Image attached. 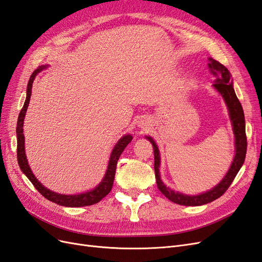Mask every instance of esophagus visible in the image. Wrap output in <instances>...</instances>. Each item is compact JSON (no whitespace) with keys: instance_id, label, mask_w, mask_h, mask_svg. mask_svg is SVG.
<instances>
[{"instance_id":"34e87169","label":"esophagus","mask_w":262,"mask_h":262,"mask_svg":"<svg viewBox=\"0 0 262 262\" xmlns=\"http://www.w3.org/2000/svg\"><path fill=\"white\" fill-rule=\"evenodd\" d=\"M146 123H147V122H146V120L141 119V121H140V125H141V127H142V125H147Z\"/></svg>"}]
</instances>
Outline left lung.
<instances>
[{"label": "left lung", "mask_w": 262, "mask_h": 262, "mask_svg": "<svg viewBox=\"0 0 262 262\" xmlns=\"http://www.w3.org/2000/svg\"><path fill=\"white\" fill-rule=\"evenodd\" d=\"M208 67L210 73L215 77L213 88L222 95L225 104L228 106L230 118L233 125V132L234 135H235V156H234L232 165L227 174H225V177L221 180V182L218 185H215L212 189H209L208 192L194 196L174 192L173 189L167 187L160 179V155L158 147L154 140L150 137H145L152 144V148H154L155 177L159 191L171 202L183 206H201L208 204L222 196L225 193V191L229 188V186L232 184L233 180L235 179L241 167L244 164V160L246 157L247 138L245 132V117L244 112H243V107L235 94V91H234L233 89L230 71L228 70L227 67H224L219 61L212 58H209Z\"/></svg>", "instance_id": "8db88e82"}]
</instances>
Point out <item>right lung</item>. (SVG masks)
I'll return each instance as SVG.
<instances>
[{
  "label": "right lung",
  "mask_w": 262,
  "mask_h": 262,
  "mask_svg": "<svg viewBox=\"0 0 262 262\" xmlns=\"http://www.w3.org/2000/svg\"><path fill=\"white\" fill-rule=\"evenodd\" d=\"M48 67V65L44 66H39L37 69H35L28 82V86H27V97L25 104L21 108L20 114L18 116V121H17V160H18V165H19V168L21 169L23 172L26 174V177L28 178L33 186L38 189V192L41 193L42 196H44L47 200L55 203L60 206H65V207H83V206H90V205H94L102 201L103 198L112 191V187L114 184V179H115V173H116V167H117V161H118L120 155L122 154L123 149L127 147L128 144L132 141V135L127 134L122 137L118 143L116 144L112 155L110 158V162H108V167L107 171L105 173L104 179L102 180V182L98 184L94 189H91V191L82 193V194H78V195H64V194H58L51 191V189L44 187L39 181L38 179L34 177L32 173V171L28 165V160H27L26 154H25V137H24V119L26 116L27 108L29 106L30 102V96H31V90H32V83L33 80L40 71L45 69Z\"/></svg>",
  "instance_id": "right-lung-1"
}]
</instances>
